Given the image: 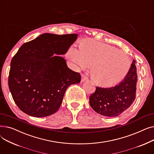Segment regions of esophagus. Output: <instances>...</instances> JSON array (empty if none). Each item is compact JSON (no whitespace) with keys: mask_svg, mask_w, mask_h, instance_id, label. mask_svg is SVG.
Listing matches in <instances>:
<instances>
[{"mask_svg":"<svg viewBox=\"0 0 154 154\" xmlns=\"http://www.w3.org/2000/svg\"><path fill=\"white\" fill-rule=\"evenodd\" d=\"M88 80V77L87 76H85V75L82 74V78H81V82H83L85 81V80Z\"/></svg>","mask_w":154,"mask_h":154,"instance_id":"34e87169","label":"esophagus"}]
</instances>
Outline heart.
Listing matches in <instances>:
<instances>
[{
  "instance_id": "b5f03b06",
  "label": "heart",
  "mask_w": 154,
  "mask_h": 154,
  "mask_svg": "<svg viewBox=\"0 0 154 154\" xmlns=\"http://www.w3.org/2000/svg\"><path fill=\"white\" fill-rule=\"evenodd\" d=\"M68 59L78 68L89 67L93 80L103 87L114 86L126 77L131 60L125 52L106 44L89 40L81 47L72 46L67 52Z\"/></svg>"
}]
</instances>
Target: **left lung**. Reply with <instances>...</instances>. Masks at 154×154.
<instances>
[{
	"label": "left lung",
	"instance_id": "obj_1",
	"mask_svg": "<svg viewBox=\"0 0 154 154\" xmlns=\"http://www.w3.org/2000/svg\"><path fill=\"white\" fill-rule=\"evenodd\" d=\"M135 60L127 75L119 84L109 88L96 87L89 97L91 107L98 114L113 117L119 116L130 107L135 99L137 82Z\"/></svg>",
	"mask_w": 154,
	"mask_h": 154
}]
</instances>
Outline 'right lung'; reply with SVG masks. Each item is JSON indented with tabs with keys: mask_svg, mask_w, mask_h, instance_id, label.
Wrapping results in <instances>:
<instances>
[{
	"mask_svg": "<svg viewBox=\"0 0 154 154\" xmlns=\"http://www.w3.org/2000/svg\"><path fill=\"white\" fill-rule=\"evenodd\" d=\"M77 36L45 33L20 47L11 60L8 84L22 112L35 117L51 116L59 109L68 87L80 83V74L59 55L67 52Z\"/></svg>",
	"mask_w": 154,
	"mask_h": 154,
	"instance_id": "right-lung-1",
	"label": "right lung"
}]
</instances>
